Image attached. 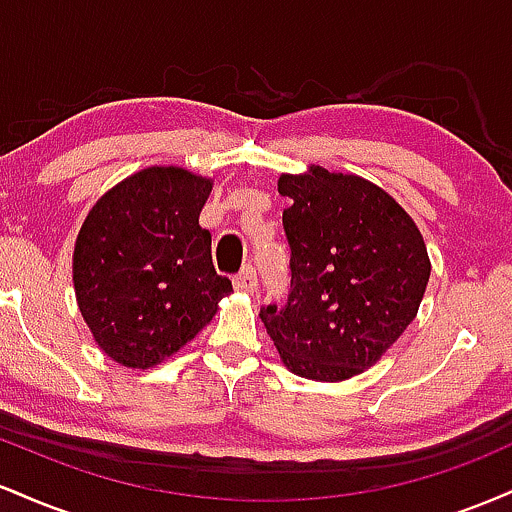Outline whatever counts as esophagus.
Listing matches in <instances>:
<instances>
[{
    "instance_id": "1",
    "label": "esophagus",
    "mask_w": 512,
    "mask_h": 512,
    "mask_svg": "<svg viewBox=\"0 0 512 512\" xmlns=\"http://www.w3.org/2000/svg\"><path fill=\"white\" fill-rule=\"evenodd\" d=\"M233 284H236L238 291H245V293H252L257 291V272L252 264H248V267H243L240 272L236 274V279H233Z\"/></svg>"
}]
</instances>
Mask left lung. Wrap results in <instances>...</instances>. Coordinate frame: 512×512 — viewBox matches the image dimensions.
<instances>
[{
	"label": "left lung",
	"instance_id": "obj_1",
	"mask_svg": "<svg viewBox=\"0 0 512 512\" xmlns=\"http://www.w3.org/2000/svg\"><path fill=\"white\" fill-rule=\"evenodd\" d=\"M291 199L286 303L260 317L301 378L339 383L373 366L416 317L431 262L416 223L373 182L315 168L281 175Z\"/></svg>",
	"mask_w": 512,
	"mask_h": 512
}]
</instances>
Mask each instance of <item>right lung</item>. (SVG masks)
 I'll use <instances>...</instances> for the list:
<instances>
[{"label":"right lung","instance_id":"obj_1","mask_svg":"<svg viewBox=\"0 0 512 512\" xmlns=\"http://www.w3.org/2000/svg\"><path fill=\"white\" fill-rule=\"evenodd\" d=\"M211 180L146 168L88 211L74 248V289L93 339L127 368H151L195 339L233 291L211 262L199 211Z\"/></svg>","mask_w":512,"mask_h":512}]
</instances>
